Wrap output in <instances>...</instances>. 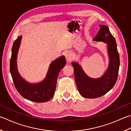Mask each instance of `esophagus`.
I'll return each mask as SVG.
<instances>
[{"label": "esophagus", "instance_id": "34e87169", "mask_svg": "<svg viewBox=\"0 0 131 131\" xmlns=\"http://www.w3.org/2000/svg\"><path fill=\"white\" fill-rule=\"evenodd\" d=\"M65 57H66V59L67 61H70L73 58V55L72 53L71 52L68 51L67 53H66L65 54Z\"/></svg>", "mask_w": 131, "mask_h": 131}]
</instances>
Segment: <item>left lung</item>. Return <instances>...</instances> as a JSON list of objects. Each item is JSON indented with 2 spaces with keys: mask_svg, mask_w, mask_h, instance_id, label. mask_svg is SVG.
<instances>
[{
  "mask_svg": "<svg viewBox=\"0 0 131 131\" xmlns=\"http://www.w3.org/2000/svg\"><path fill=\"white\" fill-rule=\"evenodd\" d=\"M100 30L93 40L103 41L108 45L109 63L105 73L100 78H90L85 73L78 63L72 62L78 90L81 96L85 98H98L106 94L112 89L118 77L120 58L116 40L108 26L100 25Z\"/></svg>",
  "mask_w": 131,
  "mask_h": 131,
  "instance_id": "obj_1",
  "label": "left lung"
}]
</instances>
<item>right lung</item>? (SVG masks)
Here are the masks:
<instances>
[{
	"mask_svg": "<svg viewBox=\"0 0 131 131\" xmlns=\"http://www.w3.org/2000/svg\"><path fill=\"white\" fill-rule=\"evenodd\" d=\"M21 39L22 36H19L14 41L11 50L9 69L14 85L23 98L35 103L48 101L55 93L59 73L66 65L65 57L62 56L52 62L46 77L42 81L37 84H30L21 77L17 69L16 59Z\"/></svg>",
	"mask_w": 131,
	"mask_h": 131,
	"instance_id": "1",
	"label": "right lung"
}]
</instances>
